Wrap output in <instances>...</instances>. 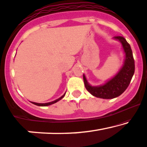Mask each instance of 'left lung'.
Listing matches in <instances>:
<instances>
[{
    "label": "left lung",
    "mask_w": 147,
    "mask_h": 147,
    "mask_svg": "<svg viewBox=\"0 0 147 147\" xmlns=\"http://www.w3.org/2000/svg\"><path fill=\"white\" fill-rule=\"evenodd\" d=\"M114 39L121 42L125 53L123 65L118 73L105 84L100 86L90 85L83 74L85 88L92 95L97 98L111 99L121 95L128 87L135 72V61L130 44L122 36H116Z\"/></svg>",
    "instance_id": "8db88e82"
}]
</instances>
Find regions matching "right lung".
I'll list each match as a JSON object with an SVG mask.
<instances>
[{
    "mask_svg": "<svg viewBox=\"0 0 147 147\" xmlns=\"http://www.w3.org/2000/svg\"><path fill=\"white\" fill-rule=\"evenodd\" d=\"M65 93L62 96L60 97V98H57V99H56L55 100H53V101H51V102H49V103H35V102H31L32 103H33V104L36 105H38V106H48V105H52L53 104V103H57V101H59V100L62 99V98H63L64 96H65Z\"/></svg>",
    "mask_w": 147,
    "mask_h": 147,
    "instance_id": "obj_1",
    "label": "right lung"
}]
</instances>
